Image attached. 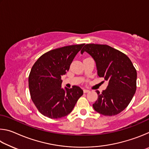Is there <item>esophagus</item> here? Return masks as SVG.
Masks as SVG:
<instances>
[{
  "label": "esophagus",
  "mask_w": 149,
  "mask_h": 149,
  "mask_svg": "<svg viewBox=\"0 0 149 149\" xmlns=\"http://www.w3.org/2000/svg\"><path fill=\"white\" fill-rule=\"evenodd\" d=\"M90 91L89 89H84V93H89Z\"/></svg>",
  "instance_id": "obj_1"
}]
</instances>
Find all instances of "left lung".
<instances>
[{
    "mask_svg": "<svg viewBox=\"0 0 149 149\" xmlns=\"http://www.w3.org/2000/svg\"><path fill=\"white\" fill-rule=\"evenodd\" d=\"M87 52L96 62L98 75L108 81L106 90L93 104L95 111L108 116L117 115L130 104L137 88V71L127 55L107 45L87 44Z\"/></svg>",
    "mask_w": 149,
    "mask_h": 149,
    "instance_id": "1",
    "label": "left lung"
}]
</instances>
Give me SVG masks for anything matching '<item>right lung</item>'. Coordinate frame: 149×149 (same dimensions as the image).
I'll use <instances>...</instances> for the list:
<instances>
[{
  "label": "right lung",
  "mask_w": 149,
  "mask_h": 149,
  "mask_svg": "<svg viewBox=\"0 0 149 149\" xmlns=\"http://www.w3.org/2000/svg\"><path fill=\"white\" fill-rule=\"evenodd\" d=\"M85 44L65 46L53 49L39 58L29 75L30 95L39 112L51 119L69 114L84 94L74 85L65 90L61 87V76L70 69L73 60Z\"/></svg>",
  "instance_id": "1"
}]
</instances>
